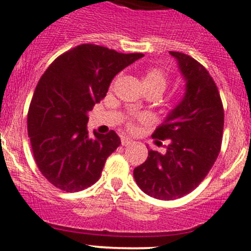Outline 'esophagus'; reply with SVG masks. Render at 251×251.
<instances>
[{"instance_id": "esophagus-1", "label": "esophagus", "mask_w": 251, "mask_h": 251, "mask_svg": "<svg viewBox=\"0 0 251 251\" xmlns=\"http://www.w3.org/2000/svg\"><path fill=\"white\" fill-rule=\"evenodd\" d=\"M132 143H133V141L131 140V138L125 137V136H123V137H121V145L123 146H130V145H132Z\"/></svg>"}]
</instances>
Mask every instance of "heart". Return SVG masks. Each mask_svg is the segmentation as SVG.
<instances>
[{
	"instance_id": "1",
	"label": "heart",
	"mask_w": 251,
	"mask_h": 251,
	"mask_svg": "<svg viewBox=\"0 0 251 251\" xmlns=\"http://www.w3.org/2000/svg\"><path fill=\"white\" fill-rule=\"evenodd\" d=\"M169 83V77H168L167 72L159 67H153V69L147 70L142 77V84L145 89H155L159 92L160 94L165 91ZM147 116L145 115H133L126 119L125 125L126 128L130 131H133L137 126L138 121H146Z\"/></svg>"
}]
</instances>
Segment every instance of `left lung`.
<instances>
[{
	"mask_svg": "<svg viewBox=\"0 0 251 251\" xmlns=\"http://www.w3.org/2000/svg\"><path fill=\"white\" fill-rule=\"evenodd\" d=\"M170 55L177 60L186 92L152 135L169 140L167 152L150 150L146 162L133 170L141 190L158 200L182 198L200 185L217 159L225 125L220 92L207 70L189 55Z\"/></svg>",
	"mask_w": 251,
	"mask_h": 251,
	"instance_id": "obj_1",
	"label": "left lung"
}]
</instances>
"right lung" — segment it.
I'll list each match as a JSON object with an SVG mask.
<instances>
[{
    "mask_svg": "<svg viewBox=\"0 0 251 251\" xmlns=\"http://www.w3.org/2000/svg\"><path fill=\"white\" fill-rule=\"evenodd\" d=\"M143 53L82 44L58 56L39 79L28 110L34 159L50 184L66 193L89 187L120 146L111 130L88 136V111L106 96L114 77Z\"/></svg>",
    "mask_w": 251,
    "mask_h": 251,
    "instance_id": "1",
    "label": "right lung"
}]
</instances>
